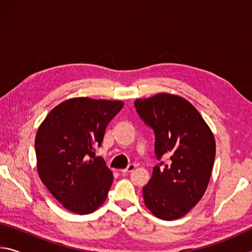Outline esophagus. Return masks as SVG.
<instances>
[{"label":"esophagus","mask_w":252,"mask_h":252,"mask_svg":"<svg viewBox=\"0 0 252 252\" xmlns=\"http://www.w3.org/2000/svg\"><path fill=\"white\" fill-rule=\"evenodd\" d=\"M135 169V164H129L127 165V167L126 168V169H122V170H120V171L122 172V173H126V172H131V171H133V170Z\"/></svg>","instance_id":"34e87169"}]
</instances>
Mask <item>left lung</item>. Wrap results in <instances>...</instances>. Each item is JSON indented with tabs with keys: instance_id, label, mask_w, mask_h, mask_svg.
<instances>
[{
	"instance_id": "1",
	"label": "left lung",
	"mask_w": 252,
	"mask_h": 252,
	"mask_svg": "<svg viewBox=\"0 0 252 252\" xmlns=\"http://www.w3.org/2000/svg\"><path fill=\"white\" fill-rule=\"evenodd\" d=\"M134 105L155 131L158 159L171 160L153 168L142 189L144 204L160 219L181 218L206 192L216 157L215 136L199 111L180 95L158 93L136 99Z\"/></svg>"
}]
</instances>
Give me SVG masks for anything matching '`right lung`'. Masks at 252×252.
I'll return each instance as SVG.
<instances>
[{"instance_id": "right-lung-1", "label": "right lung", "mask_w": 252, "mask_h": 252, "mask_svg": "<svg viewBox=\"0 0 252 252\" xmlns=\"http://www.w3.org/2000/svg\"><path fill=\"white\" fill-rule=\"evenodd\" d=\"M122 106L117 100L72 97L51 110L37 129V173L66 210L89 215L106 200L113 174L101 157L94 159V149Z\"/></svg>"}]
</instances>
